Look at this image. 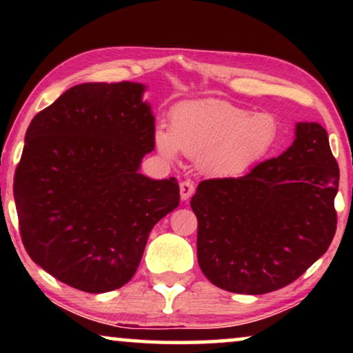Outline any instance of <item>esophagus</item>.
Wrapping results in <instances>:
<instances>
[{
    "instance_id": "1",
    "label": "esophagus",
    "mask_w": 353,
    "mask_h": 353,
    "mask_svg": "<svg viewBox=\"0 0 353 353\" xmlns=\"http://www.w3.org/2000/svg\"><path fill=\"white\" fill-rule=\"evenodd\" d=\"M180 194H181L183 201L190 199V197L194 194V183L190 181V180L181 181L180 183Z\"/></svg>"
}]
</instances>
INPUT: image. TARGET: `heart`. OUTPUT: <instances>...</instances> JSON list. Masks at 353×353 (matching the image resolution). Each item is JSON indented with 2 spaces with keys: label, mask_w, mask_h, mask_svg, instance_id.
<instances>
[{
  "label": "heart",
  "mask_w": 353,
  "mask_h": 353,
  "mask_svg": "<svg viewBox=\"0 0 353 353\" xmlns=\"http://www.w3.org/2000/svg\"><path fill=\"white\" fill-rule=\"evenodd\" d=\"M279 138V122L270 112H252L223 99L185 103L173 110L170 132L159 130L156 144L163 156L178 151L197 159L212 176H239L268 157Z\"/></svg>",
  "instance_id": "1"
}]
</instances>
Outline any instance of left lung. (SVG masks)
Segmentation results:
<instances>
[{
	"mask_svg": "<svg viewBox=\"0 0 353 353\" xmlns=\"http://www.w3.org/2000/svg\"><path fill=\"white\" fill-rule=\"evenodd\" d=\"M339 165L320 123H297L281 156L238 178L197 186V262L212 284L236 294L278 291L302 276L336 234Z\"/></svg>",
	"mask_w": 353,
	"mask_h": 353,
	"instance_id": "8db88e82",
	"label": "left lung"
}]
</instances>
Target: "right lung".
Returning a JSON list of instances; mask_svg holds the SVG:
<instances>
[{"label": "right lung", "instance_id": "obj_1", "mask_svg": "<svg viewBox=\"0 0 353 353\" xmlns=\"http://www.w3.org/2000/svg\"><path fill=\"white\" fill-rule=\"evenodd\" d=\"M143 90L128 81L77 85L27 128L14 175L22 244L79 291L127 284L154 225L180 204L176 178L138 173L156 130Z\"/></svg>", "mask_w": 353, "mask_h": 353}]
</instances>
